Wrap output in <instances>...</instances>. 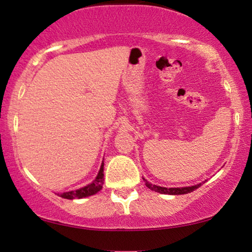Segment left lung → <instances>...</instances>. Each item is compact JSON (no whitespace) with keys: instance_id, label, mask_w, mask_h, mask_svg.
<instances>
[{"instance_id":"left-lung-1","label":"left lung","mask_w":252,"mask_h":252,"mask_svg":"<svg viewBox=\"0 0 252 252\" xmlns=\"http://www.w3.org/2000/svg\"><path fill=\"white\" fill-rule=\"evenodd\" d=\"M144 182H145L146 187L149 188V189L156 191V192H159V193H165V194H184V193H189V192H192L193 190L198 189V188L202 186L203 183H199L197 184V186H192V187H186V188H165V187H159V186H156V184H152L150 183L149 181L146 179H144Z\"/></svg>"}]
</instances>
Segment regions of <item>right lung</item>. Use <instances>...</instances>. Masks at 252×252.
<instances>
[{"label":"right lung","mask_w":252,"mask_h":252,"mask_svg":"<svg viewBox=\"0 0 252 252\" xmlns=\"http://www.w3.org/2000/svg\"><path fill=\"white\" fill-rule=\"evenodd\" d=\"M102 184H103V161L101 163V167H100L98 176L95 177V180L93 181L91 184H89V186L84 188H80L78 190L63 192L60 194V197H62V198H66V199H75V198H84V197L92 196V194H95L96 192H99V191L102 189Z\"/></svg>","instance_id":"right-lung-1"}]
</instances>
